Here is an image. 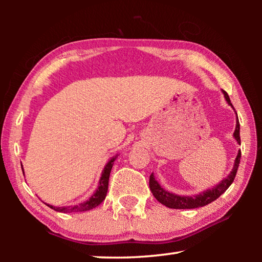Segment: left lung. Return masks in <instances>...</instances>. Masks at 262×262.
<instances>
[{"mask_svg":"<svg viewBox=\"0 0 262 262\" xmlns=\"http://www.w3.org/2000/svg\"><path fill=\"white\" fill-rule=\"evenodd\" d=\"M225 99H227L228 103L232 106L231 101H230V98L228 94L225 91H223ZM233 107V106H232ZM238 119V117H237ZM234 139L237 140V142L241 144V134H239V121H237L236 125V130L233 133ZM241 156L242 152L239 150V152L237 155L236 161H234V165L231 171V173L228 176V178H225L224 180H222L221 183L216 186V187L208 189L206 192H203L199 195H195V196H179V195L168 193L167 190L163 189L155 179L154 174L151 173L149 179V187L151 189V193L154 194V196L157 199L158 202H161L162 205L166 206L168 208H172V209H194V208H199V207H203L209 205L210 202L215 201L217 198H220L222 194H223L225 190L229 188V186L233 183L234 178H236V173L239 166V163H241Z\"/></svg>","mask_w":262,"mask_h":262,"instance_id":"1","label":"left lung"}]
</instances>
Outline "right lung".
I'll return each mask as SVG.
<instances>
[{
    "label": "right lung",
    "instance_id": "right-lung-1",
    "mask_svg": "<svg viewBox=\"0 0 262 262\" xmlns=\"http://www.w3.org/2000/svg\"><path fill=\"white\" fill-rule=\"evenodd\" d=\"M117 156L113 157L111 161L106 164L105 168L103 170V173H101L100 180H99V186L97 188L96 193L92 195V196L89 199L88 201L78 203L76 206H69V207H53L47 205L52 209H54L55 211L59 212H77V211H86V210H91L96 208L97 206H99L101 202L105 200L106 194H107V188H108V179H110V173L111 170H112L113 166V162L115 161ZM23 170V168H21Z\"/></svg>",
    "mask_w": 262,
    "mask_h": 262
}]
</instances>
